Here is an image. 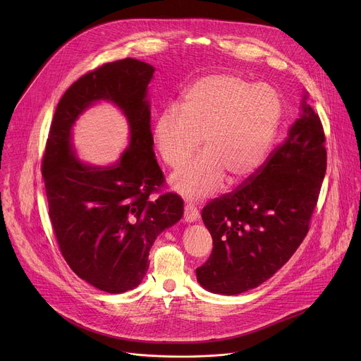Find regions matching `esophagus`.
<instances>
[{"label": "esophagus", "instance_id": "obj_1", "mask_svg": "<svg viewBox=\"0 0 361 361\" xmlns=\"http://www.w3.org/2000/svg\"><path fill=\"white\" fill-rule=\"evenodd\" d=\"M198 217H200L198 210L194 207L192 204L187 202L185 207H184V220H185L187 223H194V221L198 220Z\"/></svg>", "mask_w": 361, "mask_h": 361}]
</instances>
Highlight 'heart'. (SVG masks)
Here are the masks:
<instances>
[{
    "label": "heart",
    "instance_id": "b5f03b06",
    "mask_svg": "<svg viewBox=\"0 0 361 361\" xmlns=\"http://www.w3.org/2000/svg\"><path fill=\"white\" fill-rule=\"evenodd\" d=\"M281 120V102L267 85H252L235 74H209L194 81L181 109L166 107L154 124L163 161L181 166L198 147L204 152L171 177L183 195L198 200L248 178L262 166Z\"/></svg>",
    "mask_w": 361,
    "mask_h": 361
}]
</instances>
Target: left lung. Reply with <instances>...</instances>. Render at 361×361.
<instances>
[{"mask_svg": "<svg viewBox=\"0 0 361 361\" xmlns=\"http://www.w3.org/2000/svg\"><path fill=\"white\" fill-rule=\"evenodd\" d=\"M301 102L287 138L234 191L201 212L213 251L195 270L212 293L235 295L273 277L310 228L327 167L326 135L319 114Z\"/></svg>", "mask_w": 361, "mask_h": 361, "instance_id": "left-lung-1", "label": "left lung"}]
</instances>
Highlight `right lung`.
Wrapping results in <instances>:
<instances>
[{"instance_id":"obj_1","label":"right lung","mask_w":361,"mask_h":361,"mask_svg":"<svg viewBox=\"0 0 361 361\" xmlns=\"http://www.w3.org/2000/svg\"><path fill=\"white\" fill-rule=\"evenodd\" d=\"M152 74V66L124 59L80 77L59 102L42 157L48 214L63 257L80 279L113 294L141 283L152 243L184 212L174 192L151 198L164 185L149 124ZM101 99L116 104L130 126V144L110 168L81 164L71 142L78 116Z\"/></svg>"}]
</instances>
